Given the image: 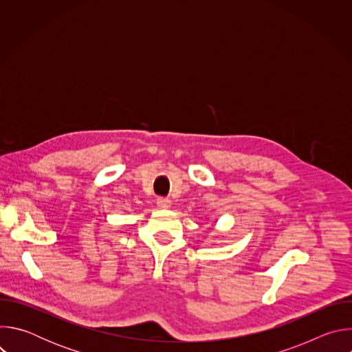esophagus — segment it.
I'll use <instances>...</instances> for the list:
<instances>
[{
	"label": "esophagus",
	"instance_id": "34e87169",
	"mask_svg": "<svg viewBox=\"0 0 352 352\" xmlns=\"http://www.w3.org/2000/svg\"><path fill=\"white\" fill-rule=\"evenodd\" d=\"M170 205H171V200L168 197H163V196L157 197V206L160 209H168Z\"/></svg>",
	"mask_w": 352,
	"mask_h": 352
}]
</instances>
